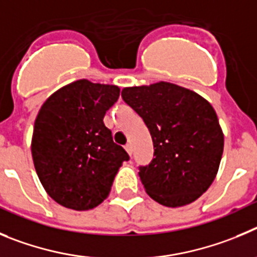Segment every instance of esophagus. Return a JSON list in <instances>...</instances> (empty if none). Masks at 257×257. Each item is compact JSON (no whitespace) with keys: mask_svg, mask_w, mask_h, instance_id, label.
Segmentation results:
<instances>
[{"mask_svg":"<svg viewBox=\"0 0 257 257\" xmlns=\"http://www.w3.org/2000/svg\"><path fill=\"white\" fill-rule=\"evenodd\" d=\"M125 150H126V152H128V154L132 156V154H133V147H132L131 143H128V145H125Z\"/></svg>","mask_w":257,"mask_h":257,"instance_id":"obj_1","label":"esophagus"}]
</instances>
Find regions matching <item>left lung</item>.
I'll return each mask as SVG.
<instances>
[{
  "label": "left lung",
  "mask_w": 257,
  "mask_h": 257,
  "mask_svg": "<svg viewBox=\"0 0 257 257\" xmlns=\"http://www.w3.org/2000/svg\"><path fill=\"white\" fill-rule=\"evenodd\" d=\"M121 97L142 117L154 142V159L138 166L150 197L168 207L197 200L215 179L224 149L212 106L165 82L124 88Z\"/></svg>",
  "instance_id": "obj_1"
}]
</instances>
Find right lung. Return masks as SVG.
I'll return each instance as SVG.
<instances>
[{
	"instance_id": "add662e5",
	"label": "right lung",
	"mask_w": 257,
	"mask_h": 257,
	"mask_svg": "<svg viewBox=\"0 0 257 257\" xmlns=\"http://www.w3.org/2000/svg\"><path fill=\"white\" fill-rule=\"evenodd\" d=\"M120 89L82 79L55 92L37 115L32 156L52 200L68 209L89 210L111 191L129 155L103 124Z\"/></svg>"
}]
</instances>
